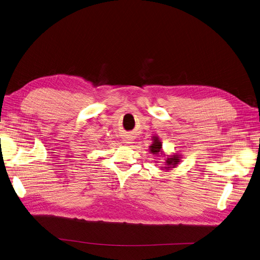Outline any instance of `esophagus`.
<instances>
[{"label": "esophagus", "mask_w": 260, "mask_h": 260, "mask_svg": "<svg viewBox=\"0 0 260 260\" xmlns=\"http://www.w3.org/2000/svg\"><path fill=\"white\" fill-rule=\"evenodd\" d=\"M123 141H125V143H126V144H130V142L128 141V139H126V140H123Z\"/></svg>", "instance_id": "34e87169"}]
</instances>
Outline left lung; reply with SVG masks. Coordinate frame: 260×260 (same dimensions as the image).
Segmentation results:
<instances>
[{"mask_svg": "<svg viewBox=\"0 0 260 260\" xmlns=\"http://www.w3.org/2000/svg\"><path fill=\"white\" fill-rule=\"evenodd\" d=\"M153 141H154L153 144L150 146V147H151L150 151H151L153 154H155V153H157V152L160 151V148H162V144H160V142L157 141V139H154ZM178 162H179V156H178V155H176V156H174V157H168V158L166 159V163H167L168 166H176ZM168 168H169V167H168Z\"/></svg>", "mask_w": 260, "mask_h": 260, "instance_id": "left-lung-1", "label": "left lung"}]
</instances>
